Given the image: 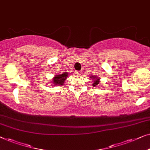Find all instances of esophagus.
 Returning <instances> with one entry per match:
<instances>
[{
	"label": "esophagus",
	"instance_id": "obj_1",
	"mask_svg": "<svg viewBox=\"0 0 150 150\" xmlns=\"http://www.w3.org/2000/svg\"><path fill=\"white\" fill-rule=\"evenodd\" d=\"M75 73H76V74H77V75H80V74H81V73L80 72V71H76Z\"/></svg>",
	"mask_w": 150,
	"mask_h": 150
}]
</instances>
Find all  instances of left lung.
<instances>
[{"instance_id": "1", "label": "left lung", "mask_w": 150, "mask_h": 150, "mask_svg": "<svg viewBox=\"0 0 150 150\" xmlns=\"http://www.w3.org/2000/svg\"><path fill=\"white\" fill-rule=\"evenodd\" d=\"M91 78L92 79H94V83L92 84L93 86H96V85H98V83H99V79H98V77H96V76H94L92 75Z\"/></svg>"}]
</instances>
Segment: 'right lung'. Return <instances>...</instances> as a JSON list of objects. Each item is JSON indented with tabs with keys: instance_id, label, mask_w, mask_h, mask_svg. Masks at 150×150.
I'll use <instances>...</instances> for the list:
<instances>
[{
	"instance_id": "add662e5",
	"label": "right lung",
	"mask_w": 150,
	"mask_h": 150,
	"mask_svg": "<svg viewBox=\"0 0 150 150\" xmlns=\"http://www.w3.org/2000/svg\"><path fill=\"white\" fill-rule=\"evenodd\" d=\"M67 75H68V74L67 73H63L62 74L56 75L55 77H54L52 83L54 85H62L64 83V81L67 77Z\"/></svg>"
}]
</instances>
